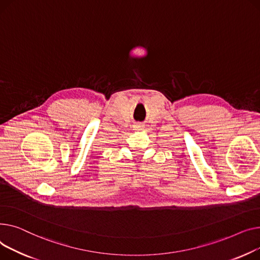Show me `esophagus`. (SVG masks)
I'll use <instances>...</instances> for the list:
<instances>
[{"mask_svg":"<svg viewBox=\"0 0 260 260\" xmlns=\"http://www.w3.org/2000/svg\"><path fill=\"white\" fill-rule=\"evenodd\" d=\"M145 128V126L143 124H137L134 125V130H143Z\"/></svg>","mask_w":260,"mask_h":260,"instance_id":"34e87169","label":"esophagus"}]
</instances>
